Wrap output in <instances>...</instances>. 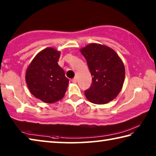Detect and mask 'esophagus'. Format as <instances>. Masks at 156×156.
Returning <instances> with one entry per match:
<instances>
[{"label":"esophagus","instance_id":"34e87169","mask_svg":"<svg viewBox=\"0 0 156 156\" xmlns=\"http://www.w3.org/2000/svg\"><path fill=\"white\" fill-rule=\"evenodd\" d=\"M72 83H76V82H77V78H73L72 80Z\"/></svg>","mask_w":156,"mask_h":156}]
</instances>
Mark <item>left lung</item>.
Returning <instances> with one entry per match:
<instances>
[{
    "mask_svg": "<svg viewBox=\"0 0 156 156\" xmlns=\"http://www.w3.org/2000/svg\"><path fill=\"white\" fill-rule=\"evenodd\" d=\"M92 76L89 89L84 91L89 101L104 105L112 101L122 88L125 69L117 53L101 44L91 43L80 49Z\"/></svg>",
    "mask_w": 156,
    "mask_h": 156,
    "instance_id": "obj_1",
    "label": "left lung"
}]
</instances>
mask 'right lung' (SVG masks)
<instances>
[{
	"label": "right lung",
	"mask_w": 156,
	"mask_h": 156,
	"mask_svg": "<svg viewBox=\"0 0 156 156\" xmlns=\"http://www.w3.org/2000/svg\"><path fill=\"white\" fill-rule=\"evenodd\" d=\"M60 51L47 47L37 54L27 67L25 80L29 90L45 103L61 100L67 91L69 79L58 64Z\"/></svg>",
	"instance_id": "add662e5"
}]
</instances>
